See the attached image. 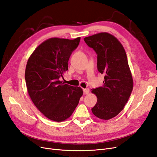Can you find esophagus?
Segmentation results:
<instances>
[{"mask_svg":"<svg viewBox=\"0 0 157 157\" xmlns=\"http://www.w3.org/2000/svg\"><path fill=\"white\" fill-rule=\"evenodd\" d=\"M90 92V90L88 88H85V89H83V92H84V94H88Z\"/></svg>","mask_w":157,"mask_h":157,"instance_id":"1","label":"esophagus"}]
</instances>
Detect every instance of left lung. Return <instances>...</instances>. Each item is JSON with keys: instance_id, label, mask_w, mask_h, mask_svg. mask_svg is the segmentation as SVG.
I'll list each match as a JSON object with an SVG mask.
<instances>
[{"instance_id": "8db88e82", "label": "left lung", "mask_w": 157, "mask_h": 157, "mask_svg": "<svg viewBox=\"0 0 157 157\" xmlns=\"http://www.w3.org/2000/svg\"><path fill=\"white\" fill-rule=\"evenodd\" d=\"M84 40L96 52L98 70L105 75L103 86L92 89L98 98L92 111L100 119H111L124 108L134 86L125 50L120 41L108 33H99Z\"/></svg>"}]
</instances>
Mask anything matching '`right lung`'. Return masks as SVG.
Segmentation results:
<instances>
[{"label":"right lung","instance_id":"obj_1","mask_svg":"<svg viewBox=\"0 0 157 157\" xmlns=\"http://www.w3.org/2000/svg\"><path fill=\"white\" fill-rule=\"evenodd\" d=\"M80 40L51 38L41 43L27 61L25 78L28 94L36 108L56 122L67 119L78 105L83 91L60 81L68 61Z\"/></svg>","mask_w":157,"mask_h":157}]
</instances>
